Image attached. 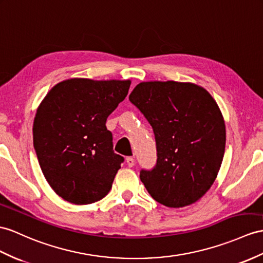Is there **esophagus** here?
Returning <instances> with one entry per match:
<instances>
[{
  "instance_id": "34e87169",
  "label": "esophagus",
  "mask_w": 263,
  "mask_h": 263,
  "mask_svg": "<svg viewBox=\"0 0 263 263\" xmlns=\"http://www.w3.org/2000/svg\"><path fill=\"white\" fill-rule=\"evenodd\" d=\"M126 163H127L128 166H129V167H133V166L135 165V159H134L133 157H127L126 158Z\"/></svg>"
}]
</instances>
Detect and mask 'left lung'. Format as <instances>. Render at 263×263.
Segmentation results:
<instances>
[{
	"mask_svg": "<svg viewBox=\"0 0 263 263\" xmlns=\"http://www.w3.org/2000/svg\"><path fill=\"white\" fill-rule=\"evenodd\" d=\"M129 100L153 127L157 162L140 171L154 200L167 208L191 205L212 186L226 151L222 112L205 89L192 82H140Z\"/></svg>",
	"mask_w": 263,
	"mask_h": 263,
	"instance_id": "1",
	"label": "left lung"
}]
</instances>
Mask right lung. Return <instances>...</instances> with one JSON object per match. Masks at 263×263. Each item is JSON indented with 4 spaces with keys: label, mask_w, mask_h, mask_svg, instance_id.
<instances>
[{
    "label": "right lung",
    "mask_w": 263,
    "mask_h": 263,
    "mask_svg": "<svg viewBox=\"0 0 263 263\" xmlns=\"http://www.w3.org/2000/svg\"><path fill=\"white\" fill-rule=\"evenodd\" d=\"M130 80L71 78L51 89L37 107L33 145L49 185L65 201L91 204L112 186L124 157L112 149L109 115Z\"/></svg>",
    "instance_id": "1"
}]
</instances>
